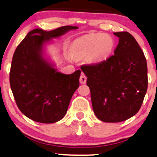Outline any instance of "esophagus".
<instances>
[{"label":"esophagus","mask_w":157,"mask_h":157,"mask_svg":"<svg viewBox=\"0 0 157 157\" xmlns=\"http://www.w3.org/2000/svg\"><path fill=\"white\" fill-rule=\"evenodd\" d=\"M80 82L81 84H85L86 82V77L83 73L81 74V76L80 77Z\"/></svg>","instance_id":"34e87169"}]
</instances>
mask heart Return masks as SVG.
Wrapping results in <instances>:
<instances>
[{"instance_id": "b5f03b06", "label": "heart", "mask_w": 157, "mask_h": 157, "mask_svg": "<svg viewBox=\"0 0 157 157\" xmlns=\"http://www.w3.org/2000/svg\"><path fill=\"white\" fill-rule=\"evenodd\" d=\"M115 40L109 34L95 33L76 39L71 46V53L75 57L86 56L88 63L99 64L112 55Z\"/></svg>"}]
</instances>
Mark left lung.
I'll list each match as a JSON object with an SVG mask.
<instances>
[{"mask_svg": "<svg viewBox=\"0 0 157 157\" xmlns=\"http://www.w3.org/2000/svg\"><path fill=\"white\" fill-rule=\"evenodd\" d=\"M114 35L119 38L114 55L99 64L81 66L94 114L109 123L136 114L147 89V61L136 40L128 32Z\"/></svg>", "mask_w": 157, "mask_h": 157, "instance_id": "8db88e82", "label": "left lung"}]
</instances>
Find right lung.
<instances>
[{
	"mask_svg": "<svg viewBox=\"0 0 157 157\" xmlns=\"http://www.w3.org/2000/svg\"><path fill=\"white\" fill-rule=\"evenodd\" d=\"M77 28L64 26L51 31L34 29L15 49L10 68V87L18 109L34 121L51 124L61 120L79 87L80 70L64 75L43 56L45 43Z\"/></svg>",
	"mask_w": 157,
	"mask_h": 157,
	"instance_id": "obj_1",
	"label": "right lung"
}]
</instances>
